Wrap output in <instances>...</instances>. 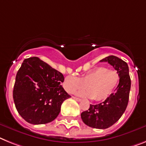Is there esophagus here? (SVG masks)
Listing matches in <instances>:
<instances>
[{
	"label": "esophagus",
	"mask_w": 146,
	"mask_h": 146,
	"mask_svg": "<svg viewBox=\"0 0 146 146\" xmlns=\"http://www.w3.org/2000/svg\"><path fill=\"white\" fill-rule=\"evenodd\" d=\"M73 100H76L77 102H80V101H81V99H79V98L75 97V96H73Z\"/></svg>",
	"instance_id": "obj_1"
}]
</instances>
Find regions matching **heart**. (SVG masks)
Listing matches in <instances>:
<instances>
[{
    "mask_svg": "<svg viewBox=\"0 0 146 146\" xmlns=\"http://www.w3.org/2000/svg\"><path fill=\"white\" fill-rule=\"evenodd\" d=\"M119 74L113 70L105 67H98L84 73L80 78L68 76L63 81L64 90L73 94L78 90L86 91L77 92V95L94 99L96 101L106 100L113 93L119 82Z\"/></svg>",
    "mask_w": 146,
    "mask_h": 146,
    "instance_id": "obj_1",
    "label": "heart"
}]
</instances>
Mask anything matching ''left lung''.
<instances>
[{"instance_id":"obj_1","label":"left lung","mask_w":146,"mask_h":146,"mask_svg":"<svg viewBox=\"0 0 146 146\" xmlns=\"http://www.w3.org/2000/svg\"><path fill=\"white\" fill-rule=\"evenodd\" d=\"M100 62H108L119 74L118 86L103 102L90 105L88 111L81 113L84 124L91 128L105 129L119 119L125 111L129 100L131 79L128 64L114 56H109Z\"/></svg>"}]
</instances>
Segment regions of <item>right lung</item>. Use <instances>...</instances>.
<instances>
[{
  "label": "right lung",
  "instance_id": "1",
  "mask_svg": "<svg viewBox=\"0 0 146 146\" xmlns=\"http://www.w3.org/2000/svg\"><path fill=\"white\" fill-rule=\"evenodd\" d=\"M64 76L38 57L26 58L15 77L13 100L29 123L46 124L58 117L63 102L71 97L61 85Z\"/></svg>",
  "mask_w": 146,
  "mask_h": 146
}]
</instances>
